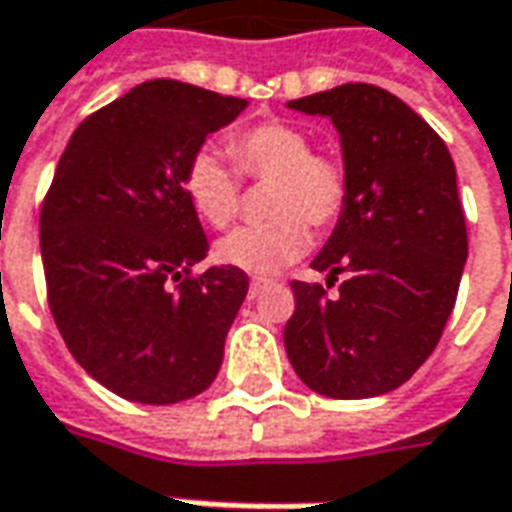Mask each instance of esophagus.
<instances>
[{
  "label": "esophagus",
  "mask_w": 512,
  "mask_h": 512,
  "mask_svg": "<svg viewBox=\"0 0 512 512\" xmlns=\"http://www.w3.org/2000/svg\"><path fill=\"white\" fill-rule=\"evenodd\" d=\"M267 284H270V281H267V279H253V281H250V287H248V296L256 298V296H259V293H262L264 287H267Z\"/></svg>",
  "instance_id": "34e87169"
}]
</instances>
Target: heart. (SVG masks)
<instances>
[{
  "mask_svg": "<svg viewBox=\"0 0 512 512\" xmlns=\"http://www.w3.org/2000/svg\"><path fill=\"white\" fill-rule=\"evenodd\" d=\"M233 167L211 149L188 157L183 191L211 228L231 225L242 202L240 174L248 183H270L267 219L245 225L216 242V259L250 276H270L310 248V225L332 228L349 202V168L335 152L312 149L307 129L284 120H262L228 137Z\"/></svg>",
  "mask_w": 512,
  "mask_h": 512,
  "instance_id": "b5f03b06",
  "label": "heart"
}]
</instances>
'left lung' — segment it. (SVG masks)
Segmentation results:
<instances>
[{
  "instance_id": "1",
  "label": "left lung",
  "mask_w": 512,
  "mask_h": 512,
  "mask_svg": "<svg viewBox=\"0 0 512 512\" xmlns=\"http://www.w3.org/2000/svg\"><path fill=\"white\" fill-rule=\"evenodd\" d=\"M341 132L349 202L312 259L327 287L293 281L284 349L312 392L335 400L403 386L440 344L468 259L451 152L389 89L341 84L290 101ZM341 275L338 297L326 290Z\"/></svg>"
}]
</instances>
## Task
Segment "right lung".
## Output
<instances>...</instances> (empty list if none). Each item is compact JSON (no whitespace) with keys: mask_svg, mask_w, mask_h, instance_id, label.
<instances>
[{"mask_svg":"<svg viewBox=\"0 0 512 512\" xmlns=\"http://www.w3.org/2000/svg\"><path fill=\"white\" fill-rule=\"evenodd\" d=\"M245 98L146 81L78 123L41 205L47 304L89 375L132 403L168 406L214 383L248 296L208 253L183 168Z\"/></svg>","mask_w":512,"mask_h":512,"instance_id":"obj_1","label":"right lung"}]
</instances>
